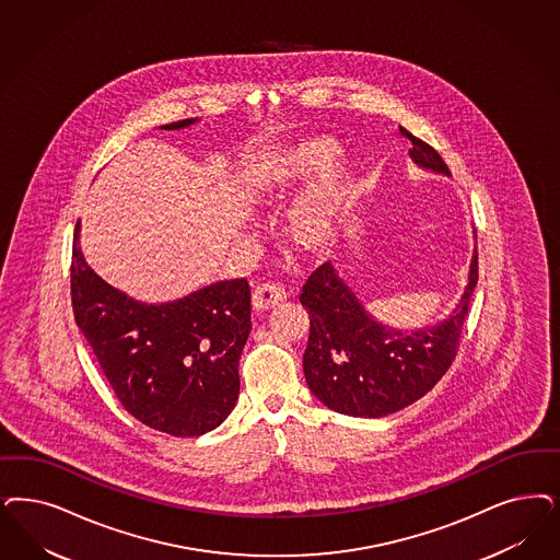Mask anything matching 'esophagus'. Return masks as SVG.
Returning <instances> with one entry per match:
<instances>
[{"label":"esophagus","instance_id":"obj_1","mask_svg":"<svg viewBox=\"0 0 560 560\" xmlns=\"http://www.w3.org/2000/svg\"><path fill=\"white\" fill-rule=\"evenodd\" d=\"M285 300H288V291L281 285H275V283H262V285H258L256 290L252 291V306L258 312L275 308Z\"/></svg>","mask_w":560,"mask_h":560}]
</instances>
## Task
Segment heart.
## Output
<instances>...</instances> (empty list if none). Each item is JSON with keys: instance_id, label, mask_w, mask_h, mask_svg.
<instances>
[{"instance_id": "obj_1", "label": "heart", "mask_w": 560, "mask_h": 560, "mask_svg": "<svg viewBox=\"0 0 560 560\" xmlns=\"http://www.w3.org/2000/svg\"><path fill=\"white\" fill-rule=\"evenodd\" d=\"M339 153V144L330 136H306L279 147L256 167V190L269 198H281L316 172L327 167ZM353 177L348 165H332L304 194L290 217L291 237L304 250H325L341 232Z\"/></svg>"}]
</instances>
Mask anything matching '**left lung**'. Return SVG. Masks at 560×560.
<instances>
[{
	"label": "left lung",
	"instance_id": "left-lung-1",
	"mask_svg": "<svg viewBox=\"0 0 560 560\" xmlns=\"http://www.w3.org/2000/svg\"><path fill=\"white\" fill-rule=\"evenodd\" d=\"M401 135L411 140L409 156L418 167L451 174L430 144L404 128ZM476 283L478 250L474 248L467 285L453 312L432 327L401 330L378 323L337 269L325 262L310 275L300 295L310 316L304 351L310 390L325 406L353 418H383L411 406L453 364Z\"/></svg>",
	"mask_w": 560,
	"mask_h": 560
}]
</instances>
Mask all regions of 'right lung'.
<instances>
[{
  "instance_id": "right-lung-1",
  "label": "right lung",
  "mask_w": 560,
  "mask_h": 560,
  "mask_svg": "<svg viewBox=\"0 0 560 560\" xmlns=\"http://www.w3.org/2000/svg\"><path fill=\"white\" fill-rule=\"evenodd\" d=\"M70 275L78 328L128 413L172 436H200L225 422L240 395L237 364L252 328L246 279L217 281L174 302H138L89 267L80 221Z\"/></svg>"
}]
</instances>
